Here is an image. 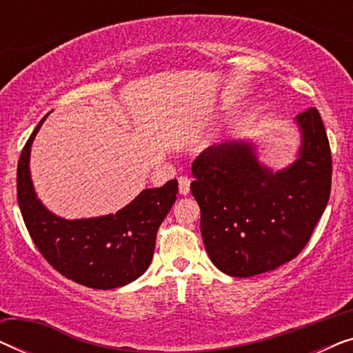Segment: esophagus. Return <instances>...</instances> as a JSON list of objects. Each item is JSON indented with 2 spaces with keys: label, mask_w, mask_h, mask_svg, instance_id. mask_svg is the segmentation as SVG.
<instances>
[{
  "label": "esophagus",
  "mask_w": 353,
  "mask_h": 353,
  "mask_svg": "<svg viewBox=\"0 0 353 353\" xmlns=\"http://www.w3.org/2000/svg\"><path fill=\"white\" fill-rule=\"evenodd\" d=\"M178 185H180V194L181 196H186L188 192H190L191 180L188 176H180V178H178Z\"/></svg>",
  "instance_id": "1"
}]
</instances>
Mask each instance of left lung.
<instances>
[{
    "instance_id": "8db88e82",
    "label": "left lung",
    "mask_w": 353,
    "mask_h": 353,
    "mask_svg": "<svg viewBox=\"0 0 353 353\" xmlns=\"http://www.w3.org/2000/svg\"><path fill=\"white\" fill-rule=\"evenodd\" d=\"M294 123L301 146L279 170L260 161L250 138L212 146L192 162L202 241L212 263L230 276H255L288 263L326 209L332 165L325 125L315 108Z\"/></svg>"
}]
</instances>
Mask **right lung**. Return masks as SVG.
Segmentation results:
<instances>
[{
  "mask_svg": "<svg viewBox=\"0 0 353 353\" xmlns=\"http://www.w3.org/2000/svg\"><path fill=\"white\" fill-rule=\"evenodd\" d=\"M40 120L22 149L17 165V201L33 243L51 267L93 289H115L134 281L151 265L161 223L176 201L178 181L143 190L115 214L67 220L38 197L30 173V152Z\"/></svg>",
  "mask_w": 353,
  "mask_h": 353,
  "instance_id": "1",
  "label": "right lung"
}]
</instances>
